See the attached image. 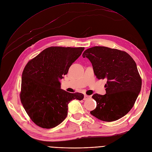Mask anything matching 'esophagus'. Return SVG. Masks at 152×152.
<instances>
[{"label": "esophagus", "instance_id": "obj_1", "mask_svg": "<svg viewBox=\"0 0 152 152\" xmlns=\"http://www.w3.org/2000/svg\"><path fill=\"white\" fill-rule=\"evenodd\" d=\"M90 98H91V97L89 96V95H86V94L84 95V100H88V99H89Z\"/></svg>", "mask_w": 152, "mask_h": 152}]
</instances>
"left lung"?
Segmentation results:
<instances>
[{"label": "left lung", "mask_w": 152, "mask_h": 152, "mask_svg": "<svg viewBox=\"0 0 152 152\" xmlns=\"http://www.w3.org/2000/svg\"><path fill=\"white\" fill-rule=\"evenodd\" d=\"M83 57L91 61L97 79H107L106 94L92 95L97 107L91 114L107 122L125 116L133 107L141 90L142 79L135 61L124 51L103 46L86 49Z\"/></svg>", "instance_id": "obj_1"}]
</instances>
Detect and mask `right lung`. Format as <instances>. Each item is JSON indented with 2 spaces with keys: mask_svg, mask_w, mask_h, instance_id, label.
<instances>
[{
  "mask_svg": "<svg viewBox=\"0 0 152 152\" xmlns=\"http://www.w3.org/2000/svg\"><path fill=\"white\" fill-rule=\"evenodd\" d=\"M84 49L50 47L26 65L20 97L26 112L37 126L45 129L58 126L67 116L68 103L75 99H83L81 93H69L61 89L59 80L67 75Z\"/></svg>",
  "mask_w": 152,
  "mask_h": 152,
  "instance_id": "right-lung-1",
  "label": "right lung"
}]
</instances>
